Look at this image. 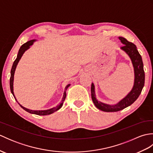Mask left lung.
Instances as JSON below:
<instances>
[{
	"label": "left lung",
	"instance_id": "left-lung-1",
	"mask_svg": "<svg viewBox=\"0 0 153 153\" xmlns=\"http://www.w3.org/2000/svg\"><path fill=\"white\" fill-rule=\"evenodd\" d=\"M118 38L121 41V43L123 45H124L120 48L124 51L130 58L133 66H134L135 76L134 84L131 91L124 98L122 99L116 105H112L103 103L99 101L97 99L95 85L92 83L91 91V98L94 105L98 109L107 112H118L132 105L137 99L139 96L140 95L145 84V71L143 70V63L141 56L139 53L137 47L134 43L129 42L124 37H119Z\"/></svg>",
	"mask_w": 153,
	"mask_h": 153
}]
</instances>
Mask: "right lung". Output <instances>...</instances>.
I'll list each match as a JSON object with an SVG mask.
<instances>
[{
  "instance_id": "right-lung-1",
  "label": "right lung",
  "mask_w": 153,
  "mask_h": 153,
  "mask_svg": "<svg viewBox=\"0 0 153 153\" xmlns=\"http://www.w3.org/2000/svg\"><path fill=\"white\" fill-rule=\"evenodd\" d=\"M36 41L35 39L33 40H31V41H27V43H24V45H22V47H20L18 52V54L17 55V58H16V59L15 60V61L14 62V63H13L12 65V69H11V71H10V91H11V93L14 96L15 100L17 101V100H16V97L14 95V73H15V70H16V66H17V65L19 62V60L21 59V58L22 56V55L24 54V53H25V51H26L27 49L30 48V46H31L33 44L34 42ZM70 86V84H68V85H66V87H65V89H64V95H63V97L62 99L61 100V102L59 105H57L56 107H53V108H50V109H48V110H30V109H28L25 108L23 106H22L20 104H19L18 101V103L19 105L22 108L25 110V111L28 112L29 113H31V114H37V115H39V116H45V115H49L51 114H53V112L57 111L58 110H59L62 106L63 105V103L65 99H66V90Z\"/></svg>"
}]
</instances>
